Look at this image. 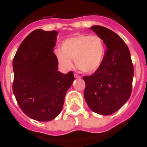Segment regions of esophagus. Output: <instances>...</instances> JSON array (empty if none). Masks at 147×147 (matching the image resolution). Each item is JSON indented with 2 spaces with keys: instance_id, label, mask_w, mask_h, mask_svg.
Instances as JSON below:
<instances>
[{
  "instance_id": "34e87169",
  "label": "esophagus",
  "mask_w": 147,
  "mask_h": 147,
  "mask_svg": "<svg viewBox=\"0 0 147 147\" xmlns=\"http://www.w3.org/2000/svg\"><path fill=\"white\" fill-rule=\"evenodd\" d=\"M74 76L76 78H80L81 77V76H80V75H78V74H74Z\"/></svg>"
}]
</instances>
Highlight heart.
I'll use <instances>...</instances> for the list:
<instances>
[{"mask_svg":"<svg viewBox=\"0 0 147 147\" xmlns=\"http://www.w3.org/2000/svg\"><path fill=\"white\" fill-rule=\"evenodd\" d=\"M55 54L62 65L72 66V59L78 70L83 73L96 71L104 60L105 45L98 35L77 34L66 39L61 45V51L56 50Z\"/></svg>","mask_w":147,"mask_h":147,"instance_id":"b5f03b06","label":"heart"}]
</instances>
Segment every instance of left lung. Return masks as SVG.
<instances>
[{
  "instance_id": "8db88e82",
  "label": "left lung",
  "mask_w": 147,
  "mask_h": 147,
  "mask_svg": "<svg viewBox=\"0 0 147 147\" xmlns=\"http://www.w3.org/2000/svg\"><path fill=\"white\" fill-rule=\"evenodd\" d=\"M90 28L102 37L107 49L100 67L93 74L83 77L84 96L92 111L108 115L130 97L134 68L129 49L117 34L101 26Z\"/></svg>"
}]
</instances>
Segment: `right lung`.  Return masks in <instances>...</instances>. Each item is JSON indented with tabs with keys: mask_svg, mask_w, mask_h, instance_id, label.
<instances>
[{
	"mask_svg": "<svg viewBox=\"0 0 147 147\" xmlns=\"http://www.w3.org/2000/svg\"><path fill=\"white\" fill-rule=\"evenodd\" d=\"M58 32L36 29L23 40L13 59V93L19 107L31 119L49 121L60 113L72 85V71H57L53 51Z\"/></svg>",
	"mask_w": 147,
	"mask_h": 147,
	"instance_id": "1",
	"label": "right lung"
}]
</instances>
